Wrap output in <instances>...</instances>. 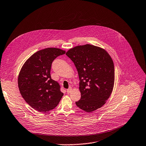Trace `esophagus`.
Segmentation results:
<instances>
[{
	"instance_id": "1",
	"label": "esophagus",
	"mask_w": 146,
	"mask_h": 146,
	"mask_svg": "<svg viewBox=\"0 0 146 146\" xmlns=\"http://www.w3.org/2000/svg\"><path fill=\"white\" fill-rule=\"evenodd\" d=\"M71 91H72V88H71V87H70V88L67 90V94H70V93L71 92Z\"/></svg>"
}]
</instances>
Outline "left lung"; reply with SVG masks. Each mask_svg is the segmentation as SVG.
<instances>
[{
    "label": "left lung",
    "instance_id": "8db88e82",
    "mask_svg": "<svg viewBox=\"0 0 146 146\" xmlns=\"http://www.w3.org/2000/svg\"><path fill=\"white\" fill-rule=\"evenodd\" d=\"M74 62L80 80L82 110L91 112L102 107L112 92L115 81L113 60L104 49L92 44L77 46L66 53Z\"/></svg>",
    "mask_w": 146,
    "mask_h": 146
}]
</instances>
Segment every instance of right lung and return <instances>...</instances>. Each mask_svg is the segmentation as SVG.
<instances>
[{
	"instance_id": "obj_1",
	"label": "right lung",
	"mask_w": 146,
	"mask_h": 146,
	"mask_svg": "<svg viewBox=\"0 0 146 146\" xmlns=\"http://www.w3.org/2000/svg\"><path fill=\"white\" fill-rule=\"evenodd\" d=\"M66 51L47 48L32 55L24 63L18 75L20 93L25 100L39 112H47L59 104L63 93L59 83L51 79L50 70L54 60Z\"/></svg>"
}]
</instances>
